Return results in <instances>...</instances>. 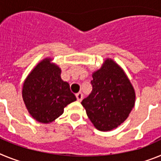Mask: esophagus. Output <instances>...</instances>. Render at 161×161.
Wrapping results in <instances>:
<instances>
[{
  "instance_id": "34e87169",
  "label": "esophagus",
  "mask_w": 161,
  "mask_h": 161,
  "mask_svg": "<svg viewBox=\"0 0 161 161\" xmlns=\"http://www.w3.org/2000/svg\"><path fill=\"white\" fill-rule=\"evenodd\" d=\"M76 99H77V101H79V102H80V101L82 100V98H83V94H82V93H78L76 94Z\"/></svg>"
}]
</instances>
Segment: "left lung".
<instances>
[{
    "label": "left lung",
    "mask_w": 161,
    "mask_h": 161,
    "mask_svg": "<svg viewBox=\"0 0 161 161\" xmlns=\"http://www.w3.org/2000/svg\"><path fill=\"white\" fill-rule=\"evenodd\" d=\"M92 92L81 102L97 130L108 131L123 123L135 106L136 93L123 69L107 59L93 74Z\"/></svg>",
    "instance_id": "1"
}]
</instances>
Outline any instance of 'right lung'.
<instances>
[{"label": "right lung", "instance_id": "right-lung-1", "mask_svg": "<svg viewBox=\"0 0 161 161\" xmlns=\"http://www.w3.org/2000/svg\"><path fill=\"white\" fill-rule=\"evenodd\" d=\"M45 59L25 79L22 97L28 111L42 123L53 122L64 113V108L76 100L69 84L61 79V70Z\"/></svg>", "mask_w": 161, "mask_h": 161}]
</instances>
